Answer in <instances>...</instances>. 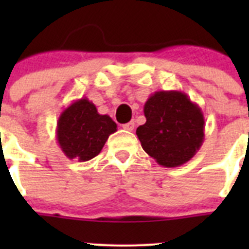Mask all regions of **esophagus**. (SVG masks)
Masks as SVG:
<instances>
[{
    "mask_svg": "<svg viewBox=\"0 0 249 249\" xmlns=\"http://www.w3.org/2000/svg\"><path fill=\"white\" fill-rule=\"evenodd\" d=\"M122 127L124 129H127V131H133V128H135V122H133V121H131V122L122 124Z\"/></svg>",
    "mask_w": 249,
    "mask_h": 249,
    "instance_id": "34e87169",
    "label": "esophagus"
}]
</instances>
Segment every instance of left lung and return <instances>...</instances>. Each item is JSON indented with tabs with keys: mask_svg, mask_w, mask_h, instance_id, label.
Wrapping results in <instances>:
<instances>
[{
	"mask_svg": "<svg viewBox=\"0 0 249 249\" xmlns=\"http://www.w3.org/2000/svg\"><path fill=\"white\" fill-rule=\"evenodd\" d=\"M146 123L136 131L141 146L160 166L187 163L204 140V116L184 92L158 91L143 107Z\"/></svg>",
	"mask_w": 249,
	"mask_h": 249,
	"instance_id": "left-lung-1",
	"label": "left lung"
}]
</instances>
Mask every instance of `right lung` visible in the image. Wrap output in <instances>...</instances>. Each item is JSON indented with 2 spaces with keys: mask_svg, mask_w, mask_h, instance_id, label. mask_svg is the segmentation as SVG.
<instances>
[{
  "mask_svg": "<svg viewBox=\"0 0 249 249\" xmlns=\"http://www.w3.org/2000/svg\"><path fill=\"white\" fill-rule=\"evenodd\" d=\"M117 124L109 116L98 113L89 98H81L62 111L57 121V142L65 156L80 162L92 160L102 151Z\"/></svg>",
  "mask_w": 249,
  "mask_h": 249,
  "instance_id": "add662e5",
  "label": "right lung"
}]
</instances>
